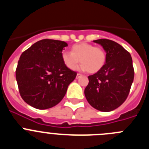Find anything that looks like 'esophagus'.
<instances>
[{
  "label": "esophagus",
  "instance_id": "esophagus-1",
  "mask_svg": "<svg viewBox=\"0 0 149 149\" xmlns=\"http://www.w3.org/2000/svg\"><path fill=\"white\" fill-rule=\"evenodd\" d=\"M81 74H80V73H77V77H76V78H79V77H81Z\"/></svg>",
  "mask_w": 149,
  "mask_h": 149
}]
</instances>
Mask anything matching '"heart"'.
I'll return each instance as SVG.
<instances>
[{"label":"heart","instance_id":"1","mask_svg":"<svg viewBox=\"0 0 149 149\" xmlns=\"http://www.w3.org/2000/svg\"><path fill=\"white\" fill-rule=\"evenodd\" d=\"M63 64L71 70L77 67L80 61V69L91 74L98 72L106 61V54L103 48L95 47L89 43L81 42L72 45L71 53L63 51L61 54Z\"/></svg>","mask_w":149,"mask_h":149}]
</instances>
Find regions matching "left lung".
<instances>
[{
    "mask_svg": "<svg viewBox=\"0 0 149 149\" xmlns=\"http://www.w3.org/2000/svg\"><path fill=\"white\" fill-rule=\"evenodd\" d=\"M94 42L106 51V63L101 70L88 77L84 94L96 110L110 112L121 106L128 96L134 77L132 58L128 51L114 41L101 39Z\"/></svg>",
    "mask_w": 149,
    "mask_h": 149,
    "instance_id": "1",
    "label": "left lung"
}]
</instances>
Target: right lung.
Wrapping results in <instances>:
<instances>
[{"label": "right lung", "instance_id": "add662e5", "mask_svg": "<svg viewBox=\"0 0 149 149\" xmlns=\"http://www.w3.org/2000/svg\"><path fill=\"white\" fill-rule=\"evenodd\" d=\"M66 42L42 39L22 54L15 77L22 99L39 110L53 107L66 93L77 72L67 68L61 59Z\"/></svg>", "mask_w": 149, "mask_h": 149}]
</instances>
